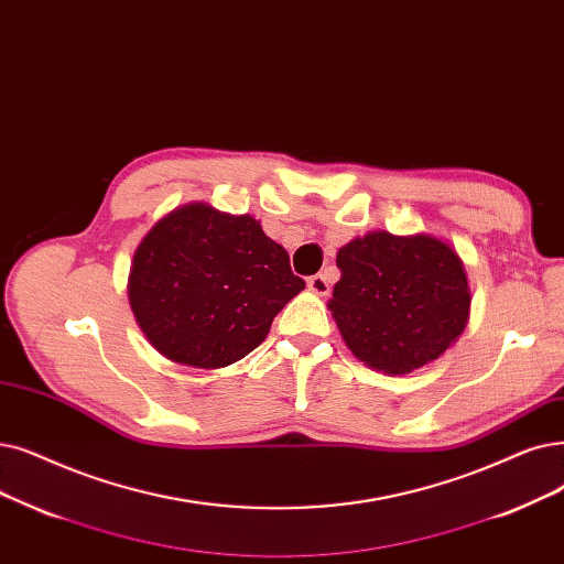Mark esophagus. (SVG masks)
Wrapping results in <instances>:
<instances>
[{
    "instance_id": "1",
    "label": "esophagus",
    "mask_w": 564,
    "mask_h": 564,
    "mask_svg": "<svg viewBox=\"0 0 564 564\" xmlns=\"http://www.w3.org/2000/svg\"><path fill=\"white\" fill-rule=\"evenodd\" d=\"M308 290L315 292V295H321V297L329 295V281H327V276H325V274L311 276V279H308Z\"/></svg>"
}]
</instances>
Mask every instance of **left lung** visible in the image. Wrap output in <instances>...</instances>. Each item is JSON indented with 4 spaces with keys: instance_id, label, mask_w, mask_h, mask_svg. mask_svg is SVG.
Masks as SVG:
<instances>
[{
    "instance_id": "left-lung-1",
    "label": "left lung",
    "mask_w": 564,
    "mask_h": 564,
    "mask_svg": "<svg viewBox=\"0 0 564 564\" xmlns=\"http://www.w3.org/2000/svg\"><path fill=\"white\" fill-rule=\"evenodd\" d=\"M329 311L352 355L389 376L437 359L460 336L470 288L456 251L431 235L378 230L336 253Z\"/></svg>"
}]
</instances>
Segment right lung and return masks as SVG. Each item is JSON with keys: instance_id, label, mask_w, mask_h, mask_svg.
<instances>
[{"instance_id": "obj_1", "label": "right lung", "mask_w": 564, "mask_h": 564, "mask_svg": "<svg viewBox=\"0 0 564 564\" xmlns=\"http://www.w3.org/2000/svg\"><path fill=\"white\" fill-rule=\"evenodd\" d=\"M306 288L253 216L191 203L163 216L133 256L129 302L170 361L221 369L256 350Z\"/></svg>"}]
</instances>
